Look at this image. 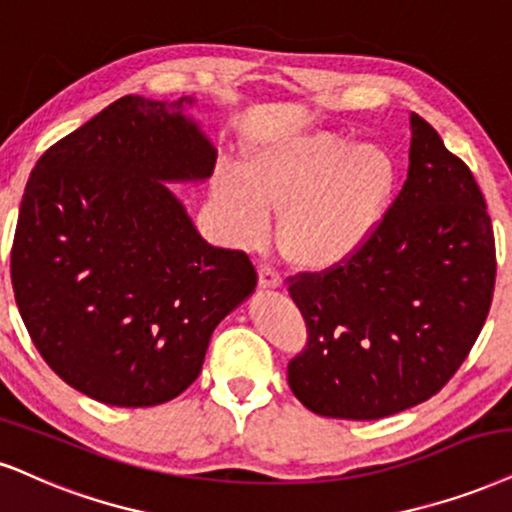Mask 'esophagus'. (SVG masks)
<instances>
[{"mask_svg": "<svg viewBox=\"0 0 512 512\" xmlns=\"http://www.w3.org/2000/svg\"><path fill=\"white\" fill-rule=\"evenodd\" d=\"M258 285L263 289H280L282 287V277L277 270H273L270 266H263L258 270Z\"/></svg>", "mask_w": 512, "mask_h": 512, "instance_id": "esophagus-1", "label": "esophagus"}]
</instances>
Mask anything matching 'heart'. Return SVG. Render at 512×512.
Returning a JSON list of instances; mask_svg holds the SVG:
<instances>
[{"mask_svg":"<svg viewBox=\"0 0 512 512\" xmlns=\"http://www.w3.org/2000/svg\"><path fill=\"white\" fill-rule=\"evenodd\" d=\"M394 187L396 166L387 151L323 130L251 149L242 173L218 170L213 197L246 242L263 235L270 211H282V254L299 268L327 270L375 235Z\"/></svg>","mask_w":512,"mask_h":512,"instance_id":"1","label":"heart"}]
</instances>
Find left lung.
I'll use <instances>...</instances> for the list:
<instances>
[{
	"label": "left lung",
	"mask_w": 512,
	"mask_h": 512,
	"mask_svg": "<svg viewBox=\"0 0 512 512\" xmlns=\"http://www.w3.org/2000/svg\"><path fill=\"white\" fill-rule=\"evenodd\" d=\"M399 197L358 254L289 277L308 342L287 382L308 410L377 420L427 401L456 375L487 320L494 227L475 175L410 116Z\"/></svg>",
	"instance_id": "1"
}]
</instances>
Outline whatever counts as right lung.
<instances>
[{
  "instance_id": "add662e5",
  "label": "right lung",
  "mask_w": 512,
  "mask_h": 512,
  "mask_svg": "<svg viewBox=\"0 0 512 512\" xmlns=\"http://www.w3.org/2000/svg\"><path fill=\"white\" fill-rule=\"evenodd\" d=\"M192 104L121 97L44 151L23 192L18 313L49 368L106 406L182 394L258 282L249 256L208 244L166 185L216 168Z\"/></svg>"
}]
</instances>
